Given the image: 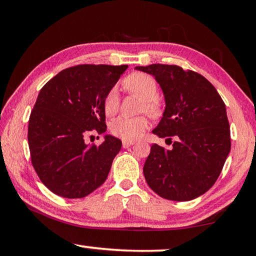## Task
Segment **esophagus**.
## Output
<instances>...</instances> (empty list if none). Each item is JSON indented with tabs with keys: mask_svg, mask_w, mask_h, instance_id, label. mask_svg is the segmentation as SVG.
I'll return each mask as SVG.
<instances>
[{
	"mask_svg": "<svg viewBox=\"0 0 256 256\" xmlns=\"http://www.w3.org/2000/svg\"><path fill=\"white\" fill-rule=\"evenodd\" d=\"M122 144H123V148H128V146H131L132 144H134V141H132V140H123Z\"/></svg>",
	"mask_w": 256,
	"mask_h": 256,
	"instance_id": "34e87169",
	"label": "esophagus"
}]
</instances>
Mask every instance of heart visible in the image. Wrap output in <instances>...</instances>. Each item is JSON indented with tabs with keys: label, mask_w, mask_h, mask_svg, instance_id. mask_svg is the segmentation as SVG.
I'll use <instances>...</instances> for the list:
<instances>
[{
	"label": "heart",
	"mask_w": 256,
	"mask_h": 256,
	"mask_svg": "<svg viewBox=\"0 0 256 256\" xmlns=\"http://www.w3.org/2000/svg\"><path fill=\"white\" fill-rule=\"evenodd\" d=\"M124 86L128 92L136 94L144 99V110L151 115H157L159 112V104L156 100L158 96V84L152 76L142 72H136L128 76L124 81ZM118 92L112 89L106 96L104 102V110L107 116L114 115L118 110ZM148 120L144 116L140 118H128L120 116L110 125V132L123 140H133L144 133L148 128Z\"/></svg>",
	"instance_id": "b5f03b06"
}]
</instances>
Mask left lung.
<instances>
[{
  "label": "left lung",
  "mask_w": 256,
  "mask_h": 256,
  "mask_svg": "<svg viewBox=\"0 0 256 256\" xmlns=\"http://www.w3.org/2000/svg\"><path fill=\"white\" fill-rule=\"evenodd\" d=\"M136 68L154 76L164 96L166 107L152 133L176 136L172 150L151 146L144 166L146 183L167 200H193L216 183L230 151L224 102L214 86L194 71L167 64Z\"/></svg>",
  "instance_id": "left-lung-1"
}]
</instances>
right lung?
Wrapping results in <instances>:
<instances>
[{"label":"right lung","instance_id":"obj_1","mask_svg":"<svg viewBox=\"0 0 256 256\" xmlns=\"http://www.w3.org/2000/svg\"><path fill=\"white\" fill-rule=\"evenodd\" d=\"M128 66L84 64L68 68L47 82L30 114L28 144L42 183L56 196L84 198L106 180L122 141L105 136L89 146L84 136L106 132L104 102Z\"/></svg>","mask_w":256,"mask_h":256}]
</instances>
